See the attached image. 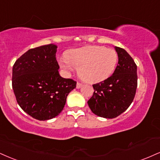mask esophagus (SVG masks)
Returning <instances> with one entry per match:
<instances>
[{
	"label": "esophagus",
	"mask_w": 160,
	"mask_h": 160,
	"mask_svg": "<svg viewBox=\"0 0 160 160\" xmlns=\"http://www.w3.org/2000/svg\"><path fill=\"white\" fill-rule=\"evenodd\" d=\"M82 85V84L81 83V82H77V86H76V87H77V88H80V87H81V86Z\"/></svg>",
	"instance_id": "34e87169"
}]
</instances>
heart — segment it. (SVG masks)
Instances as JSON below:
<instances>
[{"label": "heart", "instance_id": "1", "mask_svg": "<svg viewBox=\"0 0 160 160\" xmlns=\"http://www.w3.org/2000/svg\"><path fill=\"white\" fill-rule=\"evenodd\" d=\"M115 50L103 46H86L71 51L59 59V66L69 72L78 69V74L84 81L97 83L108 79L118 63Z\"/></svg>", "mask_w": 160, "mask_h": 160}]
</instances>
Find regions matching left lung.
Returning a JSON list of instances; mask_svg holds the SVG:
<instances>
[{
	"label": "left lung",
	"mask_w": 160,
	"mask_h": 160,
	"mask_svg": "<svg viewBox=\"0 0 160 160\" xmlns=\"http://www.w3.org/2000/svg\"><path fill=\"white\" fill-rule=\"evenodd\" d=\"M118 62L108 79L93 84L94 93L88 101L94 114L114 118L127 110L135 98L137 88V66L124 49L115 47Z\"/></svg>",
	"instance_id": "1"
}]
</instances>
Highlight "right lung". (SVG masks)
Returning <instances> with one entry per match:
<instances>
[{"label":"right lung","mask_w":160,"mask_h":160,"mask_svg":"<svg viewBox=\"0 0 160 160\" xmlns=\"http://www.w3.org/2000/svg\"><path fill=\"white\" fill-rule=\"evenodd\" d=\"M57 46L49 44L30 49L15 61L12 86L18 105L39 121L57 116L77 82L62 78L56 59Z\"/></svg>","instance_id":"add662e5"}]
</instances>
